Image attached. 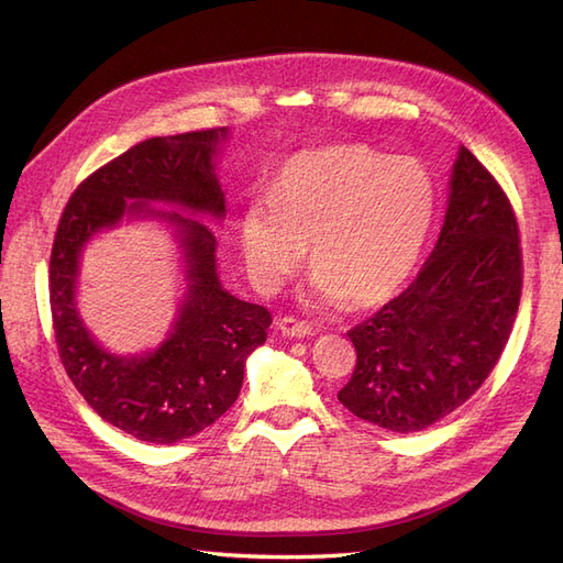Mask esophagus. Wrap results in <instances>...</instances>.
I'll use <instances>...</instances> for the list:
<instances>
[{
	"label": "esophagus",
	"mask_w": 563,
	"mask_h": 563,
	"mask_svg": "<svg viewBox=\"0 0 563 563\" xmlns=\"http://www.w3.org/2000/svg\"><path fill=\"white\" fill-rule=\"evenodd\" d=\"M275 327L282 335H288V338H305V335L314 333L310 321H302V319H296V317H279L275 321Z\"/></svg>",
	"instance_id": "34e87169"
}]
</instances>
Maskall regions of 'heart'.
I'll return each mask as SVG.
<instances>
[{
  "label": "heart",
  "instance_id": "1",
  "mask_svg": "<svg viewBox=\"0 0 563 563\" xmlns=\"http://www.w3.org/2000/svg\"><path fill=\"white\" fill-rule=\"evenodd\" d=\"M437 216V187L413 157L323 145L284 159L240 216L249 277L263 294L298 272L310 244L312 296L378 305L416 269Z\"/></svg>",
  "mask_w": 563,
  "mask_h": 563
}]
</instances>
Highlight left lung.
<instances>
[{
  "label": "left lung",
  "mask_w": 563,
  "mask_h": 563,
  "mask_svg": "<svg viewBox=\"0 0 563 563\" xmlns=\"http://www.w3.org/2000/svg\"><path fill=\"white\" fill-rule=\"evenodd\" d=\"M523 284L512 201L460 147L444 228L404 294L347 331L356 350L347 411L389 432H420L463 406L496 368Z\"/></svg>",
  "instance_id": "1"
}]
</instances>
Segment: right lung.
Masks as SVG:
<instances>
[{
	"label": "right lung",
	"mask_w": 563,
	"mask_h": 563,
	"mask_svg": "<svg viewBox=\"0 0 563 563\" xmlns=\"http://www.w3.org/2000/svg\"><path fill=\"white\" fill-rule=\"evenodd\" d=\"M225 135L228 129L159 135L100 166L67 199L51 249V319L67 376L100 418L147 444H176L228 411L240 397L246 356L265 343L272 317L263 305L244 302L220 286L216 234L207 223L162 213L178 225L187 296L159 350L114 356L79 319V253L93 232L117 225L124 213L159 216L143 201H172L195 213L223 216L225 195L213 174V157Z\"/></svg>",
	"instance_id": "obj_1"
}]
</instances>
